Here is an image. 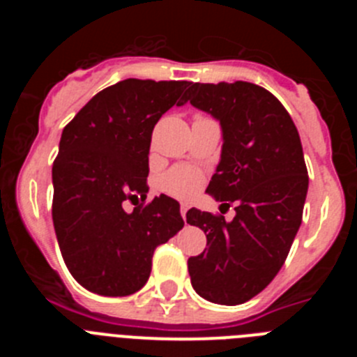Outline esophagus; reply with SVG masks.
I'll return each instance as SVG.
<instances>
[{
	"label": "esophagus",
	"mask_w": 357,
	"mask_h": 357,
	"mask_svg": "<svg viewBox=\"0 0 357 357\" xmlns=\"http://www.w3.org/2000/svg\"><path fill=\"white\" fill-rule=\"evenodd\" d=\"M188 209H189L188 204H182V207H181V214H182V218H184V220H185V213H188Z\"/></svg>",
	"instance_id": "esophagus-1"
}]
</instances>
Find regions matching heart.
I'll return each instance as SVG.
<instances>
[{
    "mask_svg": "<svg viewBox=\"0 0 357 357\" xmlns=\"http://www.w3.org/2000/svg\"><path fill=\"white\" fill-rule=\"evenodd\" d=\"M202 173L191 166H178L164 175L162 189L173 197L188 198L200 188Z\"/></svg>",
    "mask_w": 357,
    "mask_h": 357,
    "instance_id": "heart-1",
    "label": "heart"
}]
</instances>
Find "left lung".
<instances>
[{
    "mask_svg": "<svg viewBox=\"0 0 357 357\" xmlns=\"http://www.w3.org/2000/svg\"><path fill=\"white\" fill-rule=\"evenodd\" d=\"M222 125V159L207 185L236 216L189 209L207 248L189 257L195 291L206 301L238 305L263 291L284 264L302 223L307 168L295 123L270 91L250 82L193 84L185 102Z\"/></svg>",
    "mask_w": 357,
    "mask_h": 357,
    "instance_id": "1",
    "label": "left lung"
}]
</instances>
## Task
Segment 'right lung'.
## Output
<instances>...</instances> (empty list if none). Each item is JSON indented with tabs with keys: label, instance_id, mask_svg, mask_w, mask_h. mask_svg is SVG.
Here are the masks:
<instances>
[{
	"label": "right lung",
	"instance_id": "right-lung-1",
	"mask_svg": "<svg viewBox=\"0 0 357 357\" xmlns=\"http://www.w3.org/2000/svg\"><path fill=\"white\" fill-rule=\"evenodd\" d=\"M185 80L127 78L100 91L62 130L53 162V225L78 284L127 296L146 284L159 245L184 227L181 206L160 195L125 213V199L146 200L148 153L155 123L184 105Z\"/></svg>",
	"mask_w": 357,
	"mask_h": 357
}]
</instances>
